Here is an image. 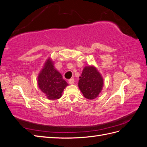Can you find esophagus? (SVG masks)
<instances>
[{"label":"esophagus","instance_id":"1","mask_svg":"<svg viewBox=\"0 0 147 147\" xmlns=\"http://www.w3.org/2000/svg\"><path fill=\"white\" fill-rule=\"evenodd\" d=\"M69 83L70 84H73L75 83V80L74 78H70L69 80Z\"/></svg>","mask_w":147,"mask_h":147}]
</instances>
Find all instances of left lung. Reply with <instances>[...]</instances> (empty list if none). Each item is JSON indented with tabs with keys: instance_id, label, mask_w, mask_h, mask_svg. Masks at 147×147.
<instances>
[{
	"instance_id": "obj_1",
	"label": "left lung",
	"mask_w": 147,
	"mask_h": 147,
	"mask_svg": "<svg viewBox=\"0 0 147 147\" xmlns=\"http://www.w3.org/2000/svg\"><path fill=\"white\" fill-rule=\"evenodd\" d=\"M103 78L93 66L85 67L80 77L78 87L84 97L94 99L98 96L103 87Z\"/></svg>"
}]
</instances>
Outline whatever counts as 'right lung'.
<instances>
[{"label": "right lung", "instance_id": "obj_1", "mask_svg": "<svg viewBox=\"0 0 147 147\" xmlns=\"http://www.w3.org/2000/svg\"><path fill=\"white\" fill-rule=\"evenodd\" d=\"M38 87L50 100L58 99L68 84L61 74L55 69L53 63L48 59L38 77Z\"/></svg>", "mask_w": 147, "mask_h": 147}]
</instances>
